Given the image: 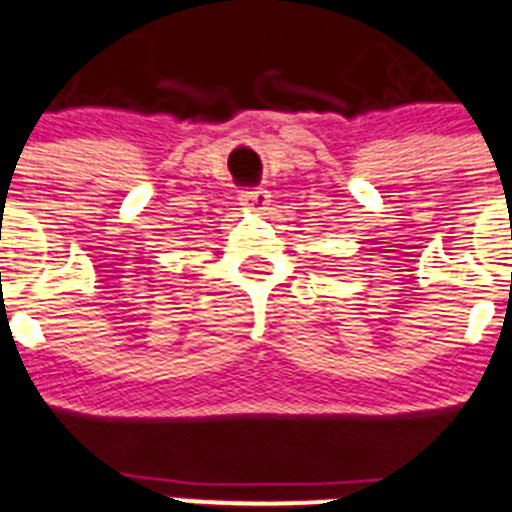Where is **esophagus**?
<instances>
[{
	"label": "esophagus",
	"instance_id": "1",
	"mask_svg": "<svg viewBox=\"0 0 512 512\" xmlns=\"http://www.w3.org/2000/svg\"><path fill=\"white\" fill-rule=\"evenodd\" d=\"M267 191H262V188H247V191L239 193V201H242V206H250V209H265L267 204Z\"/></svg>",
	"mask_w": 512,
	"mask_h": 512
}]
</instances>
